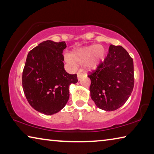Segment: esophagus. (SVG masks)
I'll list each match as a JSON object with an SVG mask.
<instances>
[{
	"label": "esophagus",
	"instance_id": "esophagus-1",
	"mask_svg": "<svg viewBox=\"0 0 154 154\" xmlns=\"http://www.w3.org/2000/svg\"><path fill=\"white\" fill-rule=\"evenodd\" d=\"M83 77V74L81 72H77V79L79 81L82 79V78Z\"/></svg>",
	"mask_w": 154,
	"mask_h": 154
}]
</instances>
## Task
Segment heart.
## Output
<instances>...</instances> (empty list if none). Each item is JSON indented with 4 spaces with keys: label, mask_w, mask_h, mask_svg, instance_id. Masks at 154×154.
I'll return each mask as SVG.
<instances>
[{
    "label": "heart",
    "mask_w": 154,
    "mask_h": 154,
    "mask_svg": "<svg viewBox=\"0 0 154 154\" xmlns=\"http://www.w3.org/2000/svg\"><path fill=\"white\" fill-rule=\"evenodd\" d=\"M106 55L105 47L100 45H91L75 49L70 55L64 57L65 61L70 66H75V63L83 64L89 71L94 70L104 60Z\"/></svg>",
    "instance_id": "heart-1"
}]
</instances>
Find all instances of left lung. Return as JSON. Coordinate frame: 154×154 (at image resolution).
I'll list each match as a JSON object with an SVG mask.
<instances>
[{
  "label": "left lung",
  "instance_id": "obj_1",
  "mask_svg": "<svg viewBox=\"0 0 154 154\" xmlns=\"http://www.w3.org/2000/svg\"><path fill=\"white\" fill-rule=\"evenodd\" d=\"M88 77L96 105L106 111H115L124 105L133 90V60L122 46L111 45L105 60Z\"/></svg>",
  "mask_w": 154,
  "mask_h": 154
}]
</instances>
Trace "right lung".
<instances>
[{
  "label": "right lung",
  "instance_id": "add662e5",
  "mask_svg": "<svg viewBox=\"0 0 154 154\" xmlns=\"http://www.w3.org/2000/svg\"><path fill=\"white\" fill-rule=\"evenodd\" d=\"M64 41H45L29 51L22 73V87L28 102L36 111L53 115L64 107L69 85L76 83V74L64 70Z\"/></svg>",
  "mask_w": 154,
  "mask_h": 154
}]
</instances>
